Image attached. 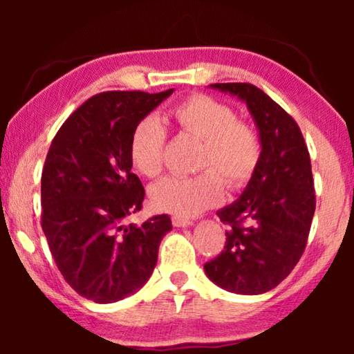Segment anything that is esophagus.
Instances as JSON below:
<instances>
[{
  "instance_id": "esophagus-1",
  "label": "esophagus",
  "mask_w": 354,
  "mask_h": 354,
  "mask_svg": "<svg viewBox=\"0 0 354 354\" xmlns=\"http://www.w3.org/2000/svg\"><path fill=\"white\" fill-rule=\"evenodd\" d=\"M172 224L176 227H188L193 224L192 219H188V217H180V216H174L172 217Z\"/></svg>"
}]
</instances>
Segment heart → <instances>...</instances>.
<instances>
[{"mask_svg": "<svg viewBox=\"0 0 354 354\" xmlns=\"http://www.w3.org/2000/svg\"><path fill=\"white\" fill-rule=\"evenodd\" d=\"M172 119L183 133L201 140L193 177H166L151 187L149 196L159 211L195 216L217 205L222 182L230 190H241L253 180L263 158V142L253 124L240 120L235 109L214 96L190 95L172 109ZM167 132L153 115L135 125L130 137V161L148 178L164 167Z\"/></svg>", "mask_w": 354, "mask_h": 354, "instance_id": "heart-1", "label": "heart"}]
</instances>
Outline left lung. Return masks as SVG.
Here are the masks:
<instances>
[{
	"instance_id": "1",
	"label": "left lung",
	"mask_w": 354,
	"mask_h": 354,
	"mask_svg": "<svg viewBox=\"0 0 354 354\" xmlns=\"http://www.w3.org/2000/svg\"><path fill=\"white\" fill-rule=\"evenodd\" d=\"M211 86L245 101L258 125L263 158L240 200L217 211L229 225L225 246L205 272L227 292L264 293L292 272L306 248L316 211L311 158L295 119L258 86Z\"/></svg>"
}]
</instances>
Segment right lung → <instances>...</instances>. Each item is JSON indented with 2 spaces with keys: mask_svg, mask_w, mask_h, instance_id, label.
Wrapping results in <instances>:
<instances>
[{
  "mask_svg": "<svg viewBox=\"0 0 354 354\" xmlns=\"http://www.w3.org/2000/svg\"><path fill=\"white\" fill-rule=\"evenodd\" d=\"M174 90L103 91L57 130L41 172V229L66 282L95 303H114L142 288L158 261L167 214L142 225L145 188L132 172L130 137Z\"/></svg>",
  "mask_w": 354,
  "mask_h": 354,
  "instance_id": "add662e5",
  "label": "right lung"
}]
</instances>
